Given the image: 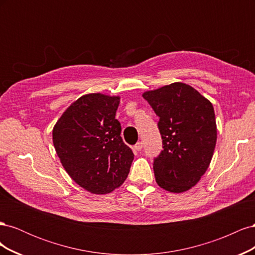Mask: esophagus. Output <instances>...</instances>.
I'll list each match as a JSON object with an SVG mask.
<instances>
[{
	"instance_id": "esophagus-1",
	"label": "esophagus",
	"mask_w": 255,
	"mask_h": 255,
	"mask_svg": "<svg viewBox=\"0 0 255 255\" xmlns=\"http://www.w3.org/2000/svg\"><path fill=\"white\" fill-rule=\"evenodd\" d=\"M142 148H143V144H142V142H141V141L137 142V143L134 145V150H135V151H137V152L141 151V150H142Z\"/></svg>"
}]
</instances>
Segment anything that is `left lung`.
<instances>
[{
  "mask_svg": "<svg viewBox=\"0 0 255 255\" xmlns=\"http://www.w3.org/2000/svg\"><path fill=\"white\" fill-rule=\"evenodd\" d=\"M142 97L159 117L163 151L153 163L156 183L170 192L186 191L200 181L213 157L217 140L213 104L181 82Z\"/></svg>",
  "mask_w": 255,
  "mask_h": 255,
  "instance_id": "8db88e82",
  "label": "left lung"
}]
</instances>
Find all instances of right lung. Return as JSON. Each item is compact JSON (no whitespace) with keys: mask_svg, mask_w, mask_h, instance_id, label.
<instances>
[{"mask_svg":"<svg viewBox=\"0 0 255 255\" xmlns=\"http://www.w3.org/2000/svg\"><path fill=\"white\" fill-rule=\"evenodd\" d=\"M120 97L88 94L73 102L53 128V143L71 179L91 194L123 184L134 153L123 142L116 112Z\"/></svg>","mask_w":255,"mask_h":255,"instance_id":"1","label":"right lung"}]
</instances>
